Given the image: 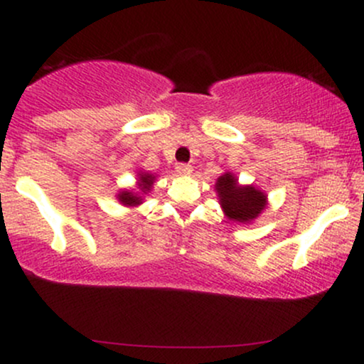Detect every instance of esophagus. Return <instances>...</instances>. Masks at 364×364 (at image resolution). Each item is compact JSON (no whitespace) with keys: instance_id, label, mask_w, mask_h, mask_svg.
<instances>
[{"instance_id":"esophagus-1","label":"esophagus","mask_w":364,"mask_h":364,"mask_svg":"<svg viewBox=\"0 0 364 364\" xmlns=\"http://www.w3.org/2000/svg\"><path fill=\"white\" fill-rule=\"evenodd\" d=\"M191 171H193V168H191L190 164H178L176 166V173L181 174V176H188V174H191Z\"/></svg>"}]
</instances>
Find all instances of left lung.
<instances>
[{
  "instance_id": "1",
  "label": "left lung",
  "mask_w": 364,
  "mask_h": 364,
  "mask_svg": "<svg viewBox=\"0 0 364 364\" xmlns=\"http://www.w3.org/2000/svg\"><path fill=\"white\" fill-rule=\"evenodd\" d=\"M215 193L224 215L232 223H253L269 205L265 191L253 185H241L231 171H225L217 178Z\"/></svg>"
}]
</instances>
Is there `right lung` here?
<instances>
[{"label": "right lung", "mask_w": 364, "mask_h": 364, "mask_svg": "<svg viewBox=\"0 0 364 364\" xmlns=\"http://www.w3.org/2000/svg\"><path fill=\"white\" fill-rule=\"evenodd\" d=\"M156 174L149 173V171H136V186L135 188H123L118 191L116 198L121 205L124 207H139L144 203L145 196L152 191L154 183H156Z\"/></svg>", "instance_id": "add662e5"}]
</instances>
